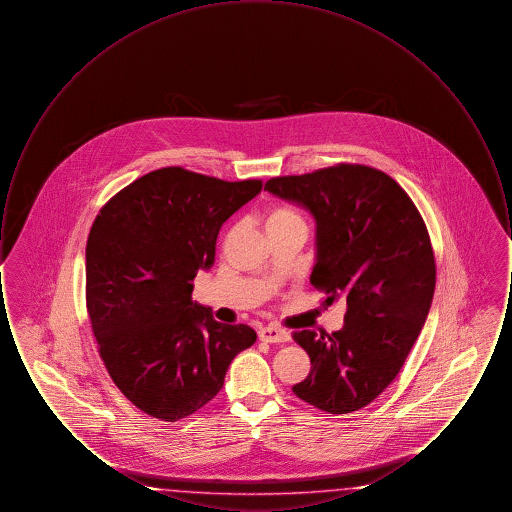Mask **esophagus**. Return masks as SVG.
<instances>
[{"instance_id": "34e87169", "label": "esophagus", "mask_w": 512, "mask_h": 512, "mask_svg": "<svg viewBox=\"0 0 512 512\" xmlns=\"http://www.w3.org/2000/svg\"><path fill=\"white\" fill-rule=\"evenodd\" d=\"M259 340L267 343H284V341H290V332L276 326H267L259 330Z\"/></svg>"}]
</instances>
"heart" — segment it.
I'll return each instance as SVG.
<instances>
[{
  "instance_id": "obj_1",
  "label": "heart",
  "mask_w": 512,
  "mask_h": 512,
  "mask_svg": "<svg viewBox=\"0 0 512 512\" xmlns=\"http://www.w3.org/2000/svg\"><path fill=\"white\" fill-rule=\"evenodd\" d=\"M299 217L292 213L290 209H286V207H274V209H270L267 213V217H265V226H267L268 230H276V228H282V226H288V224H292V222H297Z\"/></svg>"
}]
</instances>
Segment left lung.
Masks as SVG:
<instances>
[{"instance_id": "8db88e82", "label": "left lung", "mask_w": 512, "mask_h": 512, "mask_svg": "<svg viewBox=\"0 0 512 512\" xmlns=\"http://www.w3.org/2000/svg\"><path fill=\"white\" fill-rule=\"evenodd\" d=\"M265 190L317 220L311 284L326 303H347L338 332H293L311 359L292 390L330 414L359 411L399 374L436 290V259L413 199L386 172L338 163L299 176H276Z\"/></svg>"}]
</instances>
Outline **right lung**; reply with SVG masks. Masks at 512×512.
Listing matches in <instances>:
<instances>
[{"instance_id": "right-lung-1", "label": "right lung", "mask_w": 512, "mask_h": 512, "mask_svg": "<svg viewBox=\"0 0 512 512\" xmlns=\"http://www.w3.org/2000/svg\"><path fill=\"white\" fill-rule=\"evenodd\" d=\"M261 188L165 167L113 195L92 224L86 309L99 355L122 395L153 418L199 411L257 340L247 324H222L194 303L192 282L213 267L220 226Z\"/></svg>"}]
</instances>
